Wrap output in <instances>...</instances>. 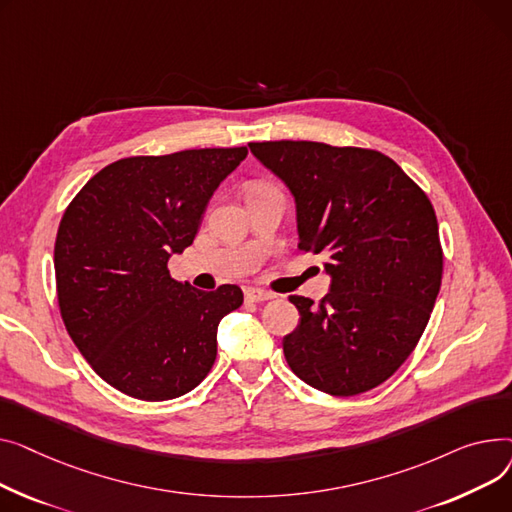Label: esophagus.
I'll list each match as a JSON object with an SVG mask.
<instances>
[{
	"mask_svg": "<svg viewBox=\"0 0 512 512\" xmlns=\"http://www.w3.org/2000/svg\"><path fill=\"white\" fill-rule=\"evenodd\" d=\"M275 295L270 291H264V289H258V287H248L246 289V299H250V302H268V299H273Z\"/></svg>",
	"mask_w": 512,
	"mask_h": 512,
	"instance_id": "34e87169",
	"label": "esophagus"
}]
</instances>
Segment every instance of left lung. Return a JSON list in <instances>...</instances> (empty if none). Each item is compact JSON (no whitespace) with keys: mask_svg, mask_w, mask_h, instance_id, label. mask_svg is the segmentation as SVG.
<instances>
[{"mask_svg":"<svg viewBox=\"0 0 512 512\" xmlns=\"http://www.w3.org/2000/svg\"><path fill=\"white\" fill-rule=\"evenodd\" d=\"M295 200L299 250L326 258V297L291 295L297 328L283 339L306 384L351 397L393 376L430 320L442 248L428 196L378 150L308 140L250 142Z\"/></svg>","mask_w":512,"mask_h":512,"instance_id":"8db88e82","label":"left lung"}]
</instances>
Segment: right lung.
<instances>
[{"mask_svg": "<svg viewBox=\"0 0 512 512\" xmlns=\"http://www.w3.org/2000/svg\"><path fill=\"white\" fill-rule=\"evenodd\" d=\"M248 148H198L115 161L90 177L57 229L64 324L93 370L140 401L196 388L217 357V328L237 285L200 291L167 262L192 246L206 206Z\"/></svg>", "mask_w": 512, "mask_h": 512, "instance_id": "right-lung-1", "label": "right lung"}]
</instances>
